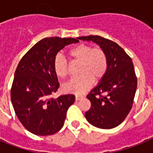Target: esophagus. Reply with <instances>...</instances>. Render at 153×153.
I'll return each instance as SVG.
<instances>
[{
    "label": "esophagus",
    "mask_w": 153,
    "mask_h": 153,
    "mask_svg": "<svg viewBox=\"0 0 153 153\" xmlns=\"http://www.w3.org/2000/svg\"><path fill=\"white\" fill-rule=\"evenodd\" d=\"M82 98H83V96L82 95H78V94L75 95V100L76 101H79L80 99H82Z\"/></svg>",
    "instance_id": "1"
}]
</instances>
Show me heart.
I'll return each instance as SVG.
<instances>
[{
	"mask_svg": "<svg viewBox=\"0 0 153 153\" xmlns=\"http://www.w3.org/2000/svg\"><path fill=\"white\" fill-rule=\"evenodd\" d=\"M70 56L74 61L80 62L79 73L80 75L72 78L65 84L67 92L82 94L93 85V82L99 81L104 76L108 67L107 55L103 49L94 48L88 44H81L70 51ZM55 74L59 78H65L69 73L67 60L61 55L55 56L53 62Z\"/></svg>",
	"mask_w": 153,
	"mask_h": 153,
	"instance_id": "obj_1",
	"label": "heart"
}]
</instances>
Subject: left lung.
<instances>
[{"mask_svg": "<svg viewBox=\"0 0 153 153\" xmlns=\"http://www.w3.org/2000/svg\"><path fill=\"white\" fill-rule=\"evenodd\" d=\"M77 39L94 42L104 50L108 59L105 74L86 96L91 106L85 117L98 128H115L130 112L137 91V79L132 59L115 42L99 36Z\"/></svg>", "mask_w": 153, "mask_h": 153, "instance_id": "obj_1", "label": "left lung"}]
</instances>
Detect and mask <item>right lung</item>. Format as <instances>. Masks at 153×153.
I'll list each match as a JSON object with an SVG mask.
<instances>
[{"label": "right lung", "instance_id": "1", "mask_svg": "<svg viewBox=\"0 0 153 153\" xmlns=\"http://www.w3.org/2000/svg\"><path fill=\"white\" fill-rule=\"evenodd\" d=\"M78 39L50 37L36 44L18 64L11 89L15 113L25 128L38 136L52 135L64 125L74 94L50 96L59 87L53 62L57 53Z\"/></svg>", "mask_w": 153, "mask_h": 153}]
</instances>
